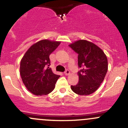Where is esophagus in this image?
<instances>
[{"label": "esophagus", "instance_id": "1", "mask_svg": "<svg viewBox=\"0 0 128 128\" xmlns=\"http://www.w3.org/2000/svg\"><path fill=\"white\" fill-rule=\"evenodd\" d=\"M64 74H65V75H66V76H68V75L70 74V71H69L68 69H67V70H66V71L64 72Z\"/></svg>", "mask_w": 128, "mask_h": 128}]
</instances>
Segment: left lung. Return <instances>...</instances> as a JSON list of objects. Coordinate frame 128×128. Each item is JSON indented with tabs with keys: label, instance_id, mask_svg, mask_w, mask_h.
<instances>
[{
	"label": "left lung",
	"instance_id": "left-lung-1",
	"mask_svg": "<svg viewBox=\"0 0 128 128\" xmlns=\"http://www.w3.org/2000/svg\"><path fill=\"white\" fill-rule=\"evenodd\" d=\"M69 47L78 54V82L70 88L76 94L88 95L96 91L108 70V60L96 45L86 40H78Z\"/></svg>",
	"mask_w": 128,
	"mask_h": 128
}]
</instances>
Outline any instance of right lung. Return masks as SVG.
I'll return each mask as SVG.
<instances>
[{"instance_id": "add662e5", "label": "right lung", "mask_w": 128, "mask_h": 128, "mask_svg": "<svg viewBox=\"0 0 128 128\" xmlns=\"http://www.w3.org/2000/svg\"><path fill=\"white\" fill-rule=\"evenodd\" d=\"M59 41L43 40L32 45L20 62V76L26 88L36 95H46L55 88L60 76L52 72L50 55L60 44Z\"/></svg>"}]
</instances>
